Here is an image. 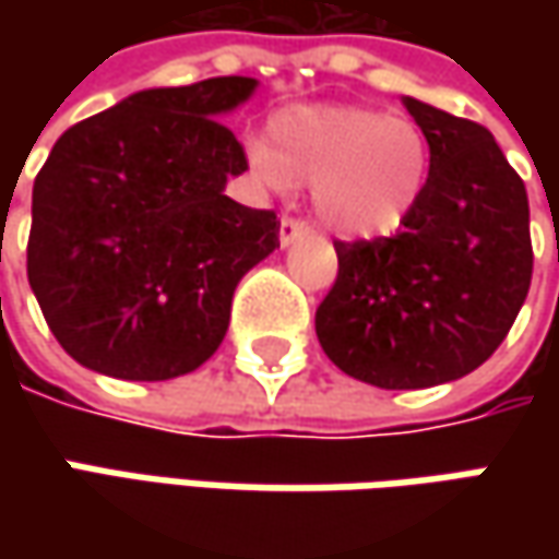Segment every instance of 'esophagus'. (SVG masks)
I'll list each match as a JSON object with an SVG mask.
<instances>
[{"label": "esophagus", "mask_w": 559, "mask_h": 559, "mask_svg": "<svg viewBox=\"0 0 559 559\" xmlns=\"http://www.w3.org/2000/svg\"><path fill=\"white\" fill-rule=\"evenodd\" d=\"M311 233V226L305 224V221H298V217H283V224H280V246L289 248L295 239H301V236H308Z\"/></svg>", "instance_id": "34e87169"}]
</instances>
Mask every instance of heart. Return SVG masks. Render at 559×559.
I'll use <instances>...</instances> for the list:
<instances>
[{"label": "heart", "instance_id": "obj_1", "mask_svg": "<svg viewBox=\"0 0 559 559\" xmlns=\"http://www.w3.org/2000/svg\"><path fill=\"white\" fill-rule=\"evenodd\" d=\"M248 164L270 192L313 186V211L338 236L382 239L417 214L432 148L411 118L360 105H301L270 120V145L251 142Z\"/></svg>", "mask_w": 559, "mask_h": 559}]
</instances>
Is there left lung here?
Listing matches in <instances>:
<instances>
[{"mask_svg": "<svg viewBox=\"0 0 559 559\" xmlns=\"http://www.w3.org/2000/svg\"><path fill=\"white\" fill-rule=\"evenodd\" d=\"M401 102L432 148L426 195L395 236L335 242L313 326L342 373L429 389L483 367L510 333L532 283L528 199L483 123Z\"/></svg>", "mask_w": 559, "mask_h": 559, "instance_id": "obj_1", "label": "left lung"}]
</instances>
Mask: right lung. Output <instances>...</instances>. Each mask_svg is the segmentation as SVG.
Wrapping results in <instances>:
<instances>
[{
  "label": "right lung",
  "instance_id": "1",
  "mask_svg": "<svg viewBox=\"0 0 559 559\" xmlns=\"http://www.w3.org/2000/svg\"><path fill=\"white\" fill-rule=\"evenodd\" d=\"M254 76L133 93L74 123L33 183L27 280L76 364L133 382L199 370L280 221L224 195L248 170L221 118Z\"/></svg>",
  "mask_w": 559,
  "mask_h": 559
}]
</instances>
